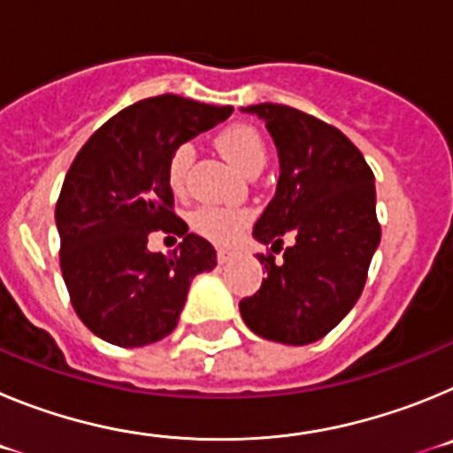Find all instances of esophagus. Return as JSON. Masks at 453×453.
Listing matches in <instances>:
<instances>
[{
    "label": "esophagus",
    "mask_w": 453,
    "mask_h": 453,
    "mask_svg": "<svg viewBox=\"0 0 453 453\" xmlns=\"http://www.w3.org/2000/svg\"><path fill=\"white\" fill-rule=\"evenodd\" d=\"M231 256H234V254H231L229 250H218V261L222 263V265H224V263L231 261Z\"/></svg>",
    "instance_id": "obj_1"
}]
</instances>
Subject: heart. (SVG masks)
<instances>
[{"instance_id":"1","label":"heart","mask_w":453,"mask_h":453,"mask_svg":"<svg viewBox=\"0 0 453 453\" xmlns=\"http://www.w3.org/2000/svg\"><path fill=\"white\" fill-rule=\"evenodd\" d=\"M215 145L245 174L263 170L267 161L265 140L251 124H231V127L219 131L218 138H215ZM192 156H195L192 147L183 142V145H179L177 150L172 151L170 161H167V186L177 195L186 190V179ZM250 219L251 213L245 211V208L202 203V206H197L190 213V226L202 238L224 245V242H231L238 235V231L250 224Z\"/></svg>"}]
</instances>
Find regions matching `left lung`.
Segmentation results:
<instances>
[{
	"mask_svg": "<svg viewBox=\"0 0 453 453\" xmlns=\"http://www.w3.org/2000/svg\"><path fill=\"white\" fill-rule=\"evenodd\" d=\"M242 111L265 122L279 154V183L254 238L274 254L286 234L295 242L281 263L258 254L267 279L240 302V315L261 338L308 345L338 326L361 297L381 242L374 174L342 131L313 115L281 104Z\"/></svg>",
	"mask_w": 453,
	"mask_h": 453,
	"instance_id": "obj_1",
	"label": "left lung"
}]
</instances>
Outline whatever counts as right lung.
Listing matches in <instances>:
<instances>
[{"label":"right lung","mask_w":453,"mask_h":453,"mask_svg":"<svg viewBox=\"0 0 453 453\" xmlns=\"http://www.w3.org/2000/svg\"><path fill=\"white\" fill-rule=\"evenodd\" d=\"M234 113L179 95L135 102L79 150L56 203L61 272L79 319L118 347L174 331L188 288L218 265L213 245L174 215L167 161L179 145ZM151 230L184 238L170 257L146 250Z\"/></svg>","instance_id":"right-lung-1"}]
</instances>
